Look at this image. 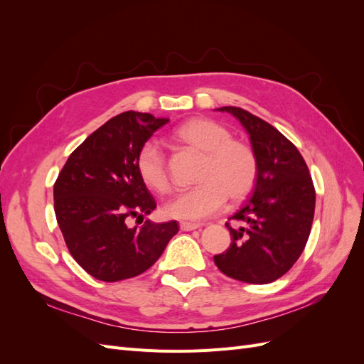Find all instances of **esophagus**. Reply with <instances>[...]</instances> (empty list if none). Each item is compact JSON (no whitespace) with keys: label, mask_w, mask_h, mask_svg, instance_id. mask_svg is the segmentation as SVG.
Segmentation results:
<instances>
[{"label":"esophagus","mask_w":364,"mask_h":364,"mask_svg":"<svg viewBox=\"0 0 364 364\" xmlns=\"http://www.w3.org/2000/svg\"><path fill=\"white\" fill-rule=\"evenodd\" d=\"M179 226H181L182 230H194V229L200 228L199 223H190V222H181Z\"/></svg>","instance_id":"1"}]
</instances>
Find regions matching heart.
<instances>
[{
	"instance_id": "heart-1",
	"label": "heart",
	"mask_w": 364,
	"mask_h": 364,
	"mask_svg": "<svg viewBox=\"0 0 364 364\" xmlns=\"http://www.w3.org/2000/svg\"><path fill=\"white\" fill-rule=\"evenodd\" d=\"M174 139L203 155L196 182L190 190L179 191L164 205L167 217L202 220L222 211L228 197L240 202L253 190L258 176V159L243 141L232 139L230 132L214 119L193 118L176 127ZM136 171L141 181L158 194L170 188L165 155L156 141L149 139L136 155Z\"/></svg>"
}]
</instances>
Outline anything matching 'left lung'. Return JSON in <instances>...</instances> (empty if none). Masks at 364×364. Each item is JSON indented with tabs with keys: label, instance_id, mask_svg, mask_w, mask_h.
<instances>
[{
	"label": "left lung",
	"instance_id": "8db88e82",
	"mask_svg": "<svg viewBox=\"0 0 364 364\" xmlns=\"http://www.w3.org/2000/svg\"><path fill=\"white\" fill-rule=\"evenodd\" d=\"M217 111L234 115L246 129L258 159L250 199L226 223L230 246L214 257L226 277L247 284H269L287 273L310 237L316 191L310 171L293 142L278 129L241 107Z\"/></svg>",
	"mask_w": 364,
	"mask_h": 364
}]
</instances>
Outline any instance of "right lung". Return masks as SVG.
Wrapping results in <instances>:
<instances>
[{"label": "right lung", "mask_w": 364, "mask_h": 364, "mask_svg": "<svg viewBox=\"0 0 364 364\" xmlns=\"http://www.w3.org/2000/svg\"><path fill=\"white\" fill-rule=\"evenodd\" d=\"M168 118L127 111L87 136L54 183V213L65 243L82 269L105 282L138 277L162 255L178 222L129 228L156 208L136 171L141 146ZM138 222V220H136Z\"/></svg>", "instance_id": "1"}]
</instances>
